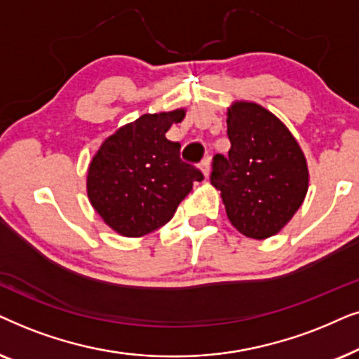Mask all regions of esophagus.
<instances>
[{"label":"esophagus","instance_id":"obj_1","mask_svg":"<svg viewBox=\"0 0 359 359\" xmlns=\"http://www.w3.org/2000/svg\"><path fill=\"white\" fill-rule=\"evenodd\" d=\"M200 170H202L203 177H208L210 174V159L207 157V159L202 161V164H200Z\"/></svg>","mask_w":359,"mask_h":359}]
</instances>
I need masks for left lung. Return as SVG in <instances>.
Segmentation results:
<instances>
[{
	"label": "left lung",
	"mask_w": 359,
	"mask_h": 359,
	"mask_svg": "<svg viewBox=\"0 0 359 359\" xmlns=\"http://www.w3.org/2000/svg\"><path fill=\"white\" fill-rule=\"evenodd\" d=\"M228 157L215 156L212 185L229 223L243 236L266 240L287 224L309 190V165L289 128L256 102L226 108Z\"/></svg>",
	"instance_id": "left-lung-1"
}]
</instances>
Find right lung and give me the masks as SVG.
I'll return each mask as SVG.
<instances>
[{"instance_id":"add662e5","label":"right lung","mask_w":359,"mask_h":359,"mask_svg":"<svg viewBox=\"0 0 359 359\" xmlns=\"http://www.w3.org/2000/svg\"><path fill=\"white\" fill-rule=\"evenodd\" d=\"M187 109L144 113L102 142L87 170V197L114 233L140 238L174 217L202 172L180 161L165 133Z\"/></svg>"}]
</instances>
